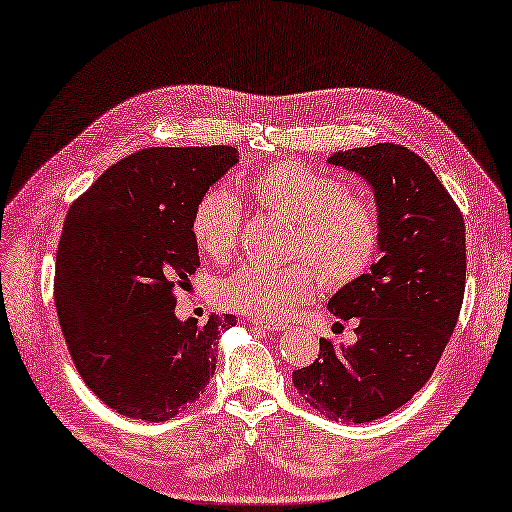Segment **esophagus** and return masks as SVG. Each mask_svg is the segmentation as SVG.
Masks as SVG:
<instances>
[{
    "label": "esophagus",
    "instance_id": "34e87169",
    "mask_svg": "<svg viewBox=\"0 0 512 512\" xmlns=\"http://www.w3.org/2000/svg\"><path fill=\"white\" fill-rule=\"evenodd\" d=\"M255 327H261V329H268V332H285L287 325L285 323H270V321H253Z\"/></svg>",
    "mask_w": 512,
    "mask_h": 512
}]
</instances>
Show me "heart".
<instances>
[{
    "instance_id": "1",
    "label": "heart",
    "mask_w": 512,
    "mask_h": 512,
    "mask_svg": "<svg viewBox=\"0 0 512 512\" xmlns=\"http://www.w3.org/2000/svg\"><path fill=\"white\" fill-rule=\"evenodd\" d=\"M244 185L261 208L295 223L291 255L302 259L289 266L240 268L217 287L223 308L280 321L315 298L321 271L327 285L344 287L370 268L381 244V219L368 197L346 191L340 178L298 159H280L257 168ZM240 225V204L223 187L202 193L191 214L193 242L212 259L234 253Z\"/></svg>"
}]
</instances>
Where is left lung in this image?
Here are the masks:
<instances>
[{"instance_id":"left-lung-1","label":"left lung","mask_w":512,"mask_h":512,"mask_svg":"<svg viewBox=\"0 0 512 512\" xmlns=\"http://www.w3.org/2000/svg\"><path fill=\"white\" fill-rule=\"evenodd\" d=\"M374 191L381 259L332 295L327 308L357 319V342L319 340L293 387L321 415L366 423L406 404L436 370L464 302L466 225L449 191L406 146L383 142L327 159Z\"/></svg>"}]
</instances>
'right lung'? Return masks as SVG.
Masks as SVG:
<instances>
[{
    "label": "right lung",
    "instance_id": "right-lung-1",
    "mask_svg": "<svg viewBox=\"0 0 512 512\" xmlns=\"http://www.w3.org/2000/svg\"><path fill=\"white\" fill-rule=\"evenodd\" d=\"M238 163L232 146H155L108 168L70 206L55 266L61 332L82 381L112 410L168 421L204 393L234 315L178 321L200 266L191 214Z\"/></svg>",
    "mask_w": 512,
    "mask_h": 512
}]
</instances>
